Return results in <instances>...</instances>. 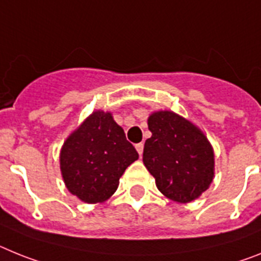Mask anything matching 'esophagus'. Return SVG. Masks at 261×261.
Returning a JSON list of instances; mask_svg holds the SVG:
<instances>
[{
    "mask_svg": "<svg viewBox=\"0 0 261 261\" xmlns=\"http://www.w3.org/2000/svg\"><path fill=\"white\" fill-rule=\"evenodd\" d=\"M135 148H137V151H138V153H139V156H142V153H143L144 144H143V143H138V144H135Z\"/></svg>",
    "mask_w": 261,
    "mask_h": 261,
    "instance_id": "esophagus-1",
    "label": "esophagus"
}]
</instances>
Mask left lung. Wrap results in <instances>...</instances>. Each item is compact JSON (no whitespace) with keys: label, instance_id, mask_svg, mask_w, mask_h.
Listing matches in <instances>:
<instances>
[{"label":"left lung","instance_id":"8db88e82","mask_svg":"<svg viewBox=\"0 0 261 261\" xmlns=\"http://www.w3.org/2000/svg\"><path fill=\"white\" fill-rule=\"evenodd\" d=\"M148 128L143 163L158 189L180 203L198 198L214 177V151L205 134L169 110L149 115Z\"/></svg>","mask_w":261,"mask_h":261}]
</instances>
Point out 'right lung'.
<instances>
[{"instance_id":"add662e5","label":"right lung","mask_w":261,"mask_h":261,"mask_svg":"<svg viewBox=\"0 0 261 261\" xmlns=\"http://www.w3.org/2000/svg\"><path fill=\"white\" fill-rule=\"evenodd\" d=\"M138 158L112 113L97 110L64 142L60 171L73 196L87 203L103 202L114 194L123 172Z\"/></svg>"}]
</instances>
